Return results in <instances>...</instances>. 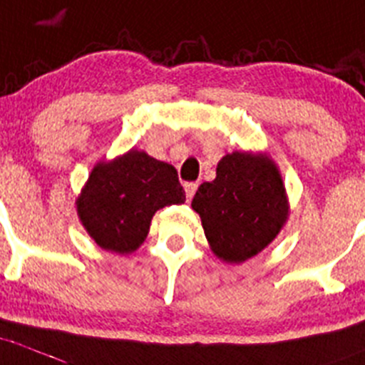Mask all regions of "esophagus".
<instances>
[{
    "label": "esophagus",
    "mask_w": 365,
    "mask_h": 365,
    "mask_svg": "<svg viewBox=\"0 0 365 365\" xmlns=\"http://www.w3.org/2000/svg\"><path fill=\"white\" fill-rule=\"evenodd\" d=\"M196 189H198V183L196 182H187L185 183V196H187V202H190L194 196V192H196Z\"/></svg>",
    "instance_id": "obj_1"
}]
</instances>
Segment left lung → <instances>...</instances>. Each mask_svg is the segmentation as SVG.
<instances>
[{
    "label": "left lung",
    "mask_w": 365,
    "mask_h": 365,
    "mask_svg": "<svg viewBox=\"0 0 365 365\" xmlns=\"http://www.w3.org/2000/svg\"><path fill=\"white\" fill-rule=\"evenodd\" d=\"M192 209L210 250L225 263H243L268 247L288 220L277 165L267 155L234 151L217 162L216 178L198 187Z\"/></svg>",
    "instance_id": "obj_1"
}]
</instances>
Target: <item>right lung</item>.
<instances>
[{"instance_id":"obj_1","label":"right lung","mask_w":365,"mask_h":365,"mask_svg":"<svg viewBox=\"0 0 365 365\" xmlns=\"http://www.w3.org/2000/svg\"><path fill=\"white\" fill-rule=\"evenodd\" d=\"M183 202L175 167L131 149L93 167L77 198V214L98 247L131 254L148 237L156 210Z\"/></svg>"}]
</instances>
